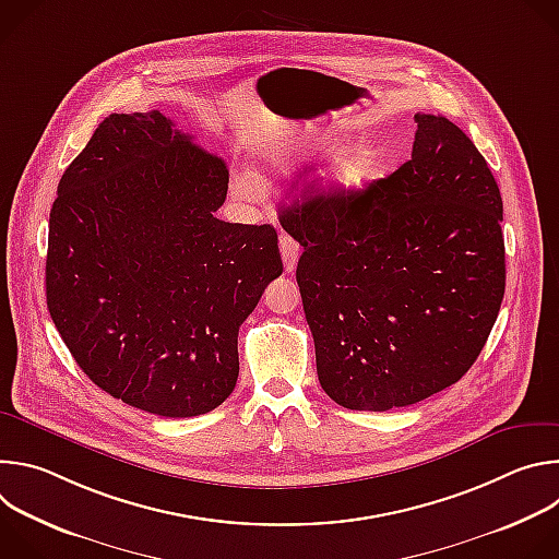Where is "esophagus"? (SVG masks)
<instances>
[{"instance_id":"obj_1","label":"esophagus","mask_w":559,"mask_h":559,"mask_svg":"<svg viewBox=\"0 0 559 559\" xmlns=\"http://www.w3.org/2000/svg\"><path fill=\"white\" fill-rule=\"evenodd\" d=\"M278 246H281V257H283V265L287 272H292L298 263V257H300V246L294 241V238L289 234H281L278 238Z\"/></svg>"}]
</instances>
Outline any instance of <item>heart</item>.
Listing matches in <instances>:
<instances>
[{
  "mask_svg": "<svg viewBox=\"0 0 559 559\" xmlns=\"http://www.w3.org/2000/svg\"><path fill=\"white\" fill-rule=\"evenodd\" d=\"M334 141H336L334 136L323 134L316 139V145H334ZM296 150H300V147L294 143H283V145L270 150V156H267L270 164L274 168H283L285 164H289V158L294 156ZM382 173H384V156L373 145H352V147L338 152L332 162V168H330V177H332L334 186L347 197H358L365 190H369L382 177ZM231 190L236 197H241L246 201H254L261 194L263 183L259 177L243 173L231 181Z\"/></svg>",
  "mask_w": 559,
  "mask_h": 559,
  "instance_id": "obj_1",
  "label": "heart"
}]
</instances>
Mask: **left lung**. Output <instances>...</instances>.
<instances>
[{"instance_id": "left-lung-1", "label": "left lung", "mask_w": 559, "mask_h": 559, "mask_svg": "<svg viewBox=\"0 0 559 559\" xmlns=\"http://www.w3.org/2000/svg\"><path fill=\"white\" fill-rule=\"evenodd\" d=\"M412 158L358 197L302 192L278 221L325 393L345 409L407 407L457 382L504 298L500 188L447 117L416 115Z\"/></svg>"}]
</instances>
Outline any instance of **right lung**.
<instances>
[{
    "label": "right lung",
    "mask_w": 559,
    "mask_h": 559,
    "mask_svg": "<svg viewBox=\"0 0 559 559\" xmlns=\"http://www.w3.org/2000/svg\"><path fill=\"white\" fill-rule=\"evenodd\" d=\"M229 168L158 110L110 115L66 168L48 221L46 302L76 365L164 418L216 409L238 328L283 274L272 225L225 223Z\"/></svg>",
    "instance_id": "obj_1"
}]
</instances>
